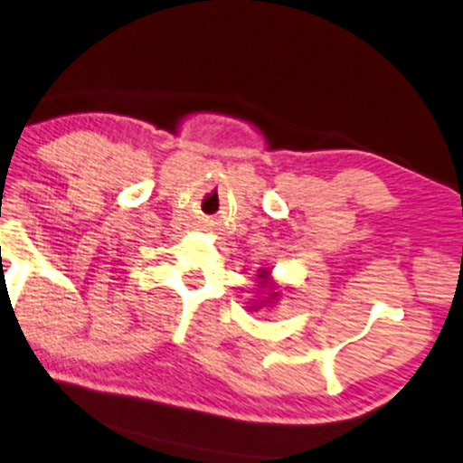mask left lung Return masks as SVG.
Instances as JSON below:
<instances>
[{
    "mask_svg": "<svg viewBox=\"0 0 463 463\" xmlns=\"http://www.w3.org/2000/svg\"><path fill=\"white\" fill-rule=\"evenodd\" d=\"M259 278H267V271H263V269H260V274H259ZM276 295H278V293H271V298H276Z\"/></svg>",
    "mask_w": 463,
    "mask_h": 463,
    "instance_id": "obj_1",
    "label": "left lung"
}]
</instances>
